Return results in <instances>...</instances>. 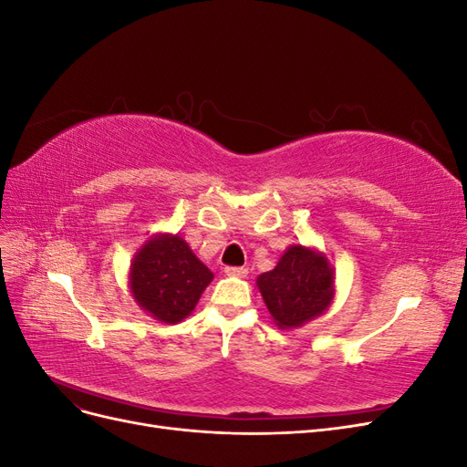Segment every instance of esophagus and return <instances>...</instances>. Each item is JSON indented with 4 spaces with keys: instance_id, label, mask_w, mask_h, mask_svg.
<instances>
[{
    "instance_id": "esophagus-1",
    "label": "esophagus",
    "mask_w": 467,
    "mask_h": 467,
    "mask_svg": "<svg viewBox=\"0 0 467 467\" xmlns=\"http://www.w3.org/2000/svg\"><path fill=\"white\" fill-rule=\"evenodd\" d=\"M228 276H235V278H245L247 276V268L245 266H225L223 271Z\"/></svg>"
}]
</instances>
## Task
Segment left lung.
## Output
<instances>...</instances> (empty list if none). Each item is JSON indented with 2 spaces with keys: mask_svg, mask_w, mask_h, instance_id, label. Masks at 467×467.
<instances>
[{
  "mask_svg": "<svg viewBox=\"0 0 467 467\" xmlns=\"http://www.w3.org/2000/svg\"><path fill=\"white\" fill-rule=\"evenodd\" d=\"M257 288L278 329H298L325 314L335 300V266L312 245H290Z\"/></svg>",
  "mask_w": 467,
  "mask_h": 467,
  "instance_id": "1",
  "label": "left lung"
}]
</instances>
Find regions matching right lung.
Returning <instances> with one entry per match:
<instances>
[{"label": "right lung", "mask_w": 467, "mask_h": 467, "mask_svg": "<svg viewBox=\"0 0 467 467\" xmlns=\"http://www.w3.org/2000/svg\"><path fill=\"white\" fill-rule=\"evenodd\" d=\"M214 278L185 239L160 232L148 237L130 261L129 288L148 316L173 325L189 317Z\"/></svg>", "instance_id": "1"}]
</instances>
